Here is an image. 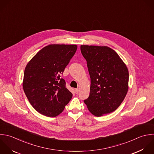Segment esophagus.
<instances>
[{
    "mask_svg": "<svg viewBox=\"0 0 154 154\" xmlns=\"http://www.w3.org/2000/svg\"><path fill=\"white\" fill-rule=\"evenodd\" d=\"M74 91H75V94H77L79 93V88H76V89H74Z\"/></svg>",
    "mask_w": 154,
    "mask_h": 154,
    "instance_id": "34e87169",
    "label": "esophagus"
}]
</instances>
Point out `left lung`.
Returning a JSON list of instances; mask_svg holds the SVG:
<instances>
[{
	"mask_svg": "<svg viewBox=\"0 0 154 154\" xmlns=\"http://www.w3.org/2000/svg\"><path fill=\"white\" fill-rule=\"evenodd\" d=\"M91 77L90 94L84 100L90 112L96 116L118 109L128 89L127 67L117 53L106 46L81 45Z\"/></svg>",
	"mask_w": 154,
	"mask_h": 154,
	"instance_id": "left-lung-1",
	"label": "left lung"
}]
</instances>
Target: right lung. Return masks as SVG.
<instances>
[{
    "label": "right lung",
    "mask_w": 154,
    "mask_h": 154,
    "mask_svg": "<svg viewBox=\"0 0 154 154\" xmlns=\"http://www.w3.org/2000/svg\"><path fill=\"white\" fill-rule=\"evenodd\" d=\"M76 45L51 44L30 60L24 72V92L33 107L39 113L56 117L61 113L72 97L60 78L76 52Z\"/></svg>",
    "instance_id": "obj_1"
}]
</instances>
